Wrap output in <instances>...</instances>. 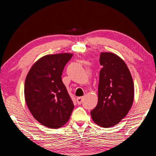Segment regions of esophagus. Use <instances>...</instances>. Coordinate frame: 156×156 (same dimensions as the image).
Returning a JSON list of instances; mask_svg holds the SVG:
<instances>
[{
	"label": "esophagus",
	"mask_w": 156,
	"mask_h": 156,
	"mask_svg": "<svg viewBox=\"0 0 156 156\" xmlns=\"http://www.w3.org/2000/svg\"><path fill=\"white\" fill-rule=\"evenodd\" d=\"M83 99H84V98H83V97H80L76 98V102H77V104H82V101H83Z\"/></svg>",
	"instance_id": "1"
}]
</instances>
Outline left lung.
Instances as JSON below:
<instances>
[{"mask_svg":"<svg viewBox=\"0 0 156 156\" xmlns=\"http://www.w3.org/2000/svg\"><path fill=\"white\" fill-rule=\"evenodd\" d=\"M98 103L91 116L98 126L109 128L119 123L131 109L134 85L127 65L118 55L101 52Z\"/></svg>","mask_w":156,"mask_h":156,"instance_id":"8db88e82","label":"left lung"}]
</instances>
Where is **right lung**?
I'll return each instance as SVG.
<instances>
[{
    "label": "right lung",
    "instance_id": "add662e5",
    "mask_svg": "<svg viewBox=\"0 0 156 156\" xmlns=\"http://www.w3.org/2000/svg\"><path fill=\"white\" fill-rule=\"evenodd\" d=\"M72 54L48 55L36 62L25 82V99L34 118L50 129L69 121L74 104L62 80L64 67Z\"/></svg>",
    "mask_w": 156,
    "mask_h": 156
}]
</instances>
